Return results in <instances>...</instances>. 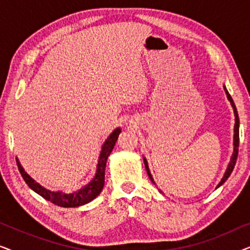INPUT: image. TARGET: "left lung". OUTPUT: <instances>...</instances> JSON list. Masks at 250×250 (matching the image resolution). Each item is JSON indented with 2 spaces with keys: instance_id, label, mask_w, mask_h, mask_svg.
<instances>
[{
  "instance_id": "8db88e82",
  "label": "left lung",
  "mask_w": 250,
  "mask_h": 250,
  "mask_svg": "<svg viewBox=\"0 0 250 250\" xmlns=\"http://www.w3.org/2000/svg\"><path fill=\"white\" fill-rule=\"evenodd\" d=\"M224 87V91H225V94H227V98L228 100L230 101V104L232 105V109H233V112H234V134H233V152H232V156H231V159H230V163H229V165L227 167V170H225L223 177H222V180L220 181V183L217 184L216 188H220L222 184H223L225 181L229 179V176L231 175L232 170L234 168V165H235V162H237V157H238V146H239V116H238V111H237V108H235V104L233 100H232L231 95L229 94V92L227 90V87H225V85H223ZM143 163H145V166H146V173H148L149 175V179L151 180V182L155 184V181H153V177L151 175V173H150V169H149V166H148V162H146V157H143Z\"/></svg>"
}]
</instances>
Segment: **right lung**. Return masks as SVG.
I'll use <instances>...</instances> for the list:
<instances>
[{
	"mask_svg": "<svg viewBox=\"0 0 250 250\" xmlns=\"http://www.w3.org/2000/svg\"><path fill=\"white\" fill-rule=\"evenodd\" d=\"M122 132L121 127L115 128L112 131L104 145L101 146L100 155H99L98 164H97V170L95 174L90 182L85 184L84 187L80 188V189L75 191H69V192H64V191H51L40 183H37L32 176H29L23 167L20 164L19 159L17 158V164H18L19 172L21 174L22 179L25 182L28 184V187L40 196H42L44 199L51 201L54 205H58L60 207H80L83 206L85 204H88L90 201L95 199L99 194L101 193L102 189L104 186V172H105V165H107V159L110 152L114 149L117 141L119 133Z\"/></svg>",
	"mask_w": 250,
	"mask_h": 250,
	"instance_id": "1",
	"label": "right lung"
}]
</instances>
